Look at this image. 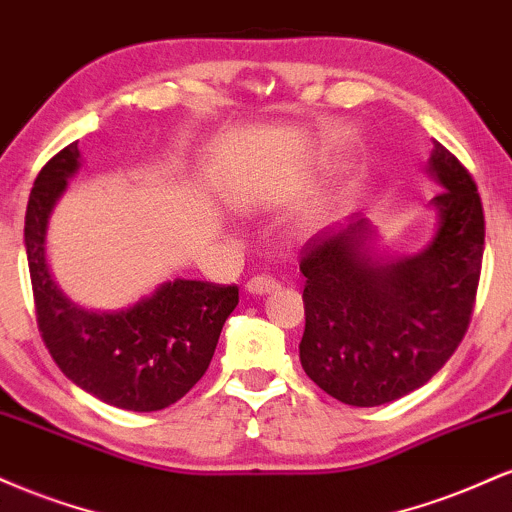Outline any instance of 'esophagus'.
Returning <instances> with one entry per match:
<instances>
[{"mask_svg":"<svg viewBox=\"0 0 512 512\" xmlns=\"http://www.w3.org/2000/svg\"><path fill=\"white\" fill-rule=\"evenodd\" d=\"M245 289L250 293H257V296H264V293H274L279 289V281L269 274H255L248 284H245Z\"/></svg>","mask_w":512,"mask_h":512,"instance_id":"1","label":"esophagus"}]
</instances>
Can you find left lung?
<instances>
[{
	"instance_id": "obj_1",
	"label": "left lung",
	"mask_w": 512,
	"mask_h": 512,
	"mask_svg": "<svg viewBox=\"0 0 512 512\" xmlns=\"http://www.w3.org/2000/svg\"><path fill=\"white\" fill-rule=\"evenodd\" d=\"M428 173L443 190L431 202L438 231L424 252L373 262L366 219H351L303 248V370L351 407H378L426 385L472 320L484 260L477 182L440 142Z\"/></svg>"
}]
</instances>
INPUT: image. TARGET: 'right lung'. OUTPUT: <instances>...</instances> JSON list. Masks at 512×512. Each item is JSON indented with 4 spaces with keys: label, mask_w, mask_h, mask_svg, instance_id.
<instances>
[{
    "label": "right lung",
    "mask_w": 512,
    "mask_h": 512,
    "mask_svg": "<svg viewBox=\"0 0 512 512\" xmlns=\"http://www.w3.org/2000/svg\"><path fill=\"white\" fill-rule=\"evenodd\" d=\"M79 158L76 142L64 146L28 197L23 238L40 337L62 373L88 395L117 409H166L207 373L223 322L238 305V286L175 279L120 313H88L69 301L50 274L45 233Z\"/></svg>",
    "instance_id": "right-lung-1"
}]
</instances>
